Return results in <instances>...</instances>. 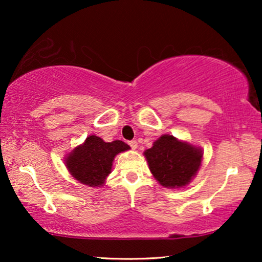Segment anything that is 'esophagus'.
<instances>
[{
    "instance_id": "1",
    "label": "esophagus",
    "mask_w": 262,
    "mask_h": 262,
    "mask_svg": "<svg viewBox=\"0 0 262 262\" xmlns=\"http://www.w3.org/2000/svg\"><path fill=\"white\" fill-rule=\"evenodd\" d=\"M128 145H130L134 150H136V149H137L138 143H137V141H130V142H128Z\"/></svg>"
}]
</instances>
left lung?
<instances>
[{"label": "left lung", "mask_w": 262, "mask_h": 262, "mask_svg": "<svg viewBox=\"0 0 262 262\" xmlns=\"http://www.w3.org/2000/svg\"><path fill=\"white\" fill-rule=\"evenodd\" d=\"M149 168L164 187H182L191 181L202 163L203 152L173 136L164 135L144 152Z\"/></svg>", "instance_id": "1"}]
</instances>
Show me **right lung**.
Wrapping results in <instances>:
<instances>
[{
	"label": "right lung",
	"mask_w": 262,
	"mask_h": 262,
	"mask_svg": "<svg viewBox=\"0 0 262 262\" xmlns=\"http://www.w3.org/2000/svg\"><path fill=\"white\" fill-rule=\"evenodd\" d=\"M128 149L130 146L121 141L106 143L98 136H89L83 144L70 154L66 163L76 180L95 187L105 182L117 154Z\"/></svg>",
	"instance_id": "1"
}]
</instances>
